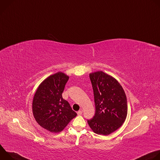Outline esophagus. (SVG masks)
I'll list each match as a JSON object with an SVG mask.
<instances>
[{
  "instance_id": "esophagus-1",
  "label": "esophagus",
  "mask_w": 160,
  "mask_h": 160,
  "mask_svg": "<svg viewBox=\"0 0 160 160\" xmlns=\"http://www.w3.org/2000/svg\"><path fill=\"white\" fill-rule=\"evenodd\" d=\"M82 112H83V110H82V109H80V110H79V111L77 112L78 115H81L82 114Z\"/></svg>"
}]
</instances>
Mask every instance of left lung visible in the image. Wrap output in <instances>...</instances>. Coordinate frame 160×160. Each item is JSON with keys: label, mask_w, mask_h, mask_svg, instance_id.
I'll list each match as a JSON object with an SVG mask.
<instances>
[{"label": "left lung", "mask_w": 160, "mask_h": 160, "mask_svg": "<svg viewBox=\"0 0 160 160\" xmlns=\"http://www.w3.org/2000/svg\"><path fill=\"white\" fill-rule=\"evenodd\" d=\"M96 106L95 115L88 124L92 131L108 135L118 129L127 115V101L120 83L102 71L89 74Z\"/></svg>", "instance_id": "left-lung-1"}]
</instances>
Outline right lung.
<instances>
[{"label": "right lung", "mask_w": 160, "mask_h": 160, "mask_svg": "<svg viewBox=\"0 0 160 160\" xmlns=\"http://www.w3.org/2000/svg\"><path fill=\"white\" fill-rule=\"evenodd\" d=\"M69 77L59 72L45 78L38 87L32 102L37 123L52 133L61 132L77 114L62 97Z\"/></svg>", "instance_id": "right-lung-1"}]
</instances>
